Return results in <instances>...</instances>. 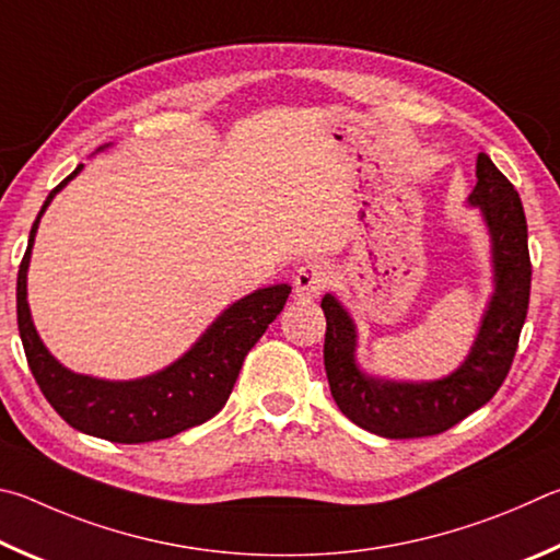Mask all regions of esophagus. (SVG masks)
<instances>
[{"instance_id":"obj_1","label":"esophagus","mask_w":560,"mask_h":560,"mask_svg":"<svg viewBox=\"0 0 560 560\" xmlns=\"http://www.w3.org/2000/svg\"><path fill=\"white\" fill-rule=\"evenodd\" d=\"M331 282V270L327 262H305L295 275V295L300 300H315L319 298L325 288Z\"/></svg>"}]
</instances>
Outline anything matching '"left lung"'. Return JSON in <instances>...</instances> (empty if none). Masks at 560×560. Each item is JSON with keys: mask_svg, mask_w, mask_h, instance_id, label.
I'll use <instances>...</instances> for the list:
<instances>
[{"mask_svg": "<svg viewBox=\"0 0 560 560\" xmlns=\"http://www.w3.org/2000/svg\"><path fill=\"white\" fill-rule=\"evenodd\" d=\"M469 206L482 211L492 238L494 292L482 327L457 371L438 381H388L357 364V327L335 295H325V369L331 396L351 423L369 433L406 440L440 435L492 398L512 369L532 292V258L524 206L514 184L485 152L477 156V184Z\"/></svg>", "mask_w": 560, "mask_h": 560, "instance_id": "1", "label": "left lung"}]
</instances>
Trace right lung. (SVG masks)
<instances>
[{"instance_id": "obj_1", "label": "right lung", "mask_w": 560, "mask_h": 560, "mask_svg": "<svg viewBox=\"0 0 560 560\" xmlns=\"http://www.w3.org/2000/svg\"><path fill=\"white\" fill-rule=\"evenodd\" d=\"M103 150V147H101ZM83 170L75 166L56 189L46 196L28 233V245L16 275V322L28 369L48 404L68 425L85 435L110 443H152L172 438L182 430L201 425L213 418L229 400L243 359L255 347L270 322L285 307L290 285H270L233 302L215 317L199 341L152 376L135 381H105L73 374L48 354L38 339L26 302V270L32 260L38 221L54 196Z\"/></svg>"}]
</instances>
